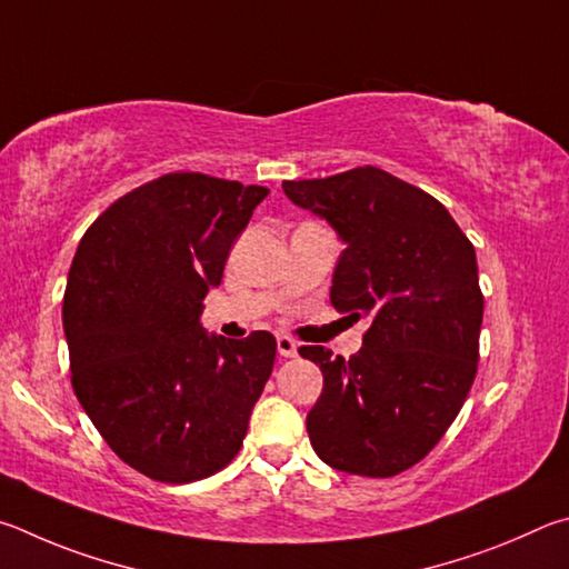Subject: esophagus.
<instances>
[{"instance_id": "obj_1", "label": "esophagus", "mask_w": 569, "mask_h": 569, "mask_svg": "<svg viewBox=\"0 0 569 569\" xmlns=\"http://www.w3.org/2000/svg\"><path fill=\"white\" fill-rule=\"evenodd\" d=\"M277 352L282 357H297V342L292 337H277Z\"/></svg>"}]
</instances>
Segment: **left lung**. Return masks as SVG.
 <instances>
[{"label": "left lung", "mask_w": 569, "mask_h": 569, "mask_svg": "<svg viewBox=\"0 0 569 569\" xmlns=\"http://www.w3.org/2000/svg\"><path fill=\"white\" fill-rule=\"evenodd\" d=\"M282 189L342 239L332 305L370 317L350 360L300 347L325 377L307 435L335 470L400 475L442 440L475 380L485 310L475 247L435 197L385 169Z\"/></svg>", "instance_id": "obj_1"}]
</instances>
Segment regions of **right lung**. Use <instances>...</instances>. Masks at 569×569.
Wrapping results in <instances>:
<instances>
[{"label": "right lung", "mask_w": 569, "mask_h": 569, "mask_svg": "<svg viewBox=\"0 0 569 569\" xmlns=\"http://www.w3.org/2000/svg\"><path fill=\"white\" fill-rule=\"evenodd\" d=\"M267 194L164 174L107 207L69 267L62 322L77 400L119 460L157 482H194L232 462L272 375V335L227 340L199 325Z\"/></svg>", "instance_id": "add662e5"}]
</instances>
